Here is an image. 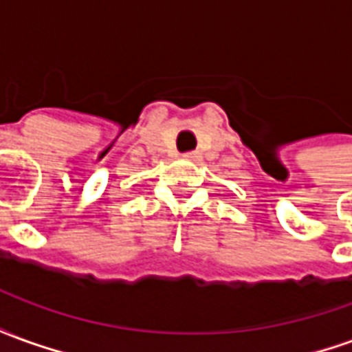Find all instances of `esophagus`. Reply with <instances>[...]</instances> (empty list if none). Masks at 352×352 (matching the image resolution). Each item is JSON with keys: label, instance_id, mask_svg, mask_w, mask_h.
<instances>
[{"label": "esophagus", "instance_id": "34e87169", "mask_svg": "<svg viewBox=\"0 0 352 352\" xmlns=\"http://www.w3.org/2000/svg\"><path fill=\"white\" fill-rule=\"evenodd\" d=\"M184 158H186V160H198L199 153H196V151H190V153L184 154Z\"/></svg>", "mask_w": 352, "mask_h": 352}]
</instances>
